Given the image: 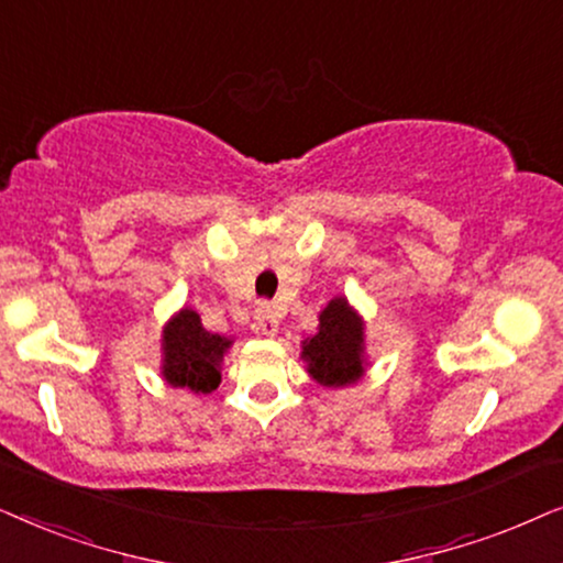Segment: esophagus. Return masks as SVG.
Here are the masks:
<instances>
[{
    "label": "esophagus",
    "mask_w": 563,
    "mask_h": 563,
    "mask_svg": "<svg viewBox=\"0 0 563 563\" xmlns=\"http://www.w3.org/2000/svg\"><path fill=\"white\" fill-rule=\"evenodd\" d=\"M254 327H257V332H262L265 336H275L277 329H280V319H277L275 306L260 303L257 313H254Z\"/></svg>",
    "instance_id": "1"
}]
</instances>
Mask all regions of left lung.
Listing matches in <instances>:
<instances>
[{"instance_id":"obj_1","label":"left lung","mask_w":563,"mask_h":563,"mask_svg":"<svg viewBox=\"0 0 563 563\" xmlns=\"http://www.w3.org/2000/svg\"><path fill=\"white\" fill-rule=\"evenodd\" d=\"M306 373L327 388L355 386L368 371L365 319L347 301L334 296L319 313V327L301 342Z\"/></svg>"}]
</instances>
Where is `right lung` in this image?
Instances as JSON below:
<instances>
[{
	"mask_svg": "<svg viewBox=\"0 0 563 563\" xmlns=\"http://www.w3.org/2000/svg\"><path fill=\"white\" fill-rule=\"evenodd\" d=\"M234 336L208 332L198 311L183 306L162 327L159 373L169 388L190 394H211L221 384V365Z\"/></svg>",
	"mask_w": 563,
	"mask_h": 563,
	"instance_id": "1",
	"label": "right lung"
}]
</instances>
